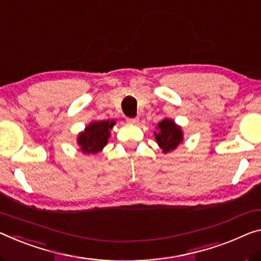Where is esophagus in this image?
<instances>
[{
  "label": "esophagus",
  "mask_w": 261,
  "mask_h": 261,
  "mask_svg": "<svg viewBox=\"0 0 261 261\" xmlns=\"http://www.w3.org/2000/svg\"><path fill=\"white\" fill-rule=\"evenodd\" d=\"M127 122L130 123V125H136L139 122V118H128Z\"/></svg>",
  "instance_id": "34e87169"
}]
</instances>
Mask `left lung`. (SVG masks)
Returning a JSON list of instances; mask_svg holds the SVG:
<instances>
[{
	"label": "left lung",
	"mask_w": 261,
	"mask_h": 261,
	"mask_svg": "<svg viewBox=\"0 0 261 261\" xmlns=\"http://www.w3.org/2000/svg\"><path fill=\"white\" fill-rule=\"evenodd\" d=\"M156 132L154 136L159 147L161 148L163 154H168L174 151L178 144L183 142V130L182 127L178 126L174 120L164 118L156 126Z\"/></svg>",
	"instance_id": "obj_1"
}]
</instances>
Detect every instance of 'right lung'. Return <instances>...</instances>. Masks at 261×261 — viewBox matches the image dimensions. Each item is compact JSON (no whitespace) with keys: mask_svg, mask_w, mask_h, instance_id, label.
Listing matches in <instances>:
<instances>
[{"mask_svg":"<svg viewBox=\"0 0 261 261\" xmlns=\"http://www.w3.org/2000/svg\"><path fill=\"white\" fill-rule=\"evenodd\" d=\"M114 120L92 121L77 136V144L80 151L87 155L98 154L103 149L111 136V129L114 127Z\"/></svg>","mask_w":261,"mask_h":261,"instance_id":"1","label":"right lung"}]
</instances>
